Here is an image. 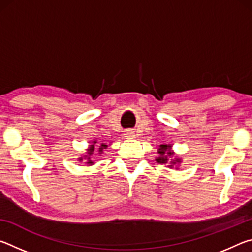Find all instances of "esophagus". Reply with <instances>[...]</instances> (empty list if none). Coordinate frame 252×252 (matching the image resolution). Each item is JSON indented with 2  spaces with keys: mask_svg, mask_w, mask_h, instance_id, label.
Returning a JSON list of instances; mask_svg holds the SVG:
<instances>
[{
  "mask_svg": "<svg viewBox=\"0 0 252 252\" xmlns=\"http://www.w3.org/2000/svg\"><path fill=\"white\" fill-rule=\"evenodd\" d=\"M125 136H126V139H133V138H135L134 131H132V130L125 131Z\"/></svg>",
  "mask_w": 252,
  "mask_h": 252,
  "instance_id": "esophagus-1",
  "label": "esophagus"
}]
</instances>
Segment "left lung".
Wrapping results in <instances>:
<instances>
[{
    "label": "left lung",
    "mask_w": 252,
    "mask_h": 252,
    "mask_svg": "<svg viewBox=\"0 0 252 252\" xmlns=\"http://www.w3.org/2000/svg\"><path fill=\"white\" fill-rule=\"evenodd\" d=\"M170 147H171V146H167V144H162V146H160L159 150H158V153H159L160 156L158 157V159H157V161L159 162V163H167V162H168V156L170 157V156L173 155V153L170 151ZM176 162H180V160L177 159L176 161H173L172 163L176 164Z\"/></svg>",
    "instance_id": "8db88e82"
}]
</instances>
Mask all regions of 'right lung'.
Segmentation results:
<instances>
[{"instance_id":"right-lung-1","label":"right lung","mask_w":252,"mask_h":252,"mask_svg":"<svg viewBox=\"0 0 252 252\" xmlns=\"http://www.w3.org/2000/svg\"><path fill=\"white\" fill-rule=\"evenodd\" d=\"M94 143H96V142H94ZM106 147H108V146H105V144H103V143H102L101 144V148L99 149V151L100 152H102V150H103V149H106ZM93 150H94V146H91V148L90 149H89V155L88 156H91L92 155V152H93ZM80 160H82V158H80ZM87 160H88V162H87V163L88 164H91V163H93V162L90 160V157H87Z\"/></svg>"}]
</instances>
